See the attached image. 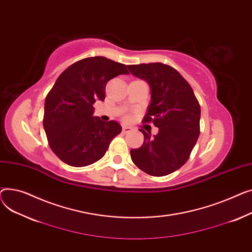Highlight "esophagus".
I'll return each instance as SVG.
<instances>
[{"label": "esophagus", "mask_w": 252, "mask_h": 252, "mask_svg": "<svg viewBox=\"0 0 252 252\" xmlns=\"http://www.w3.org/2000/svg\"><path fill=\"white\" fill-rule=\"evenodd\" d=\"M122 131H123V133H129V132H131L132 131V128H130V127H127V126H123V128H122Z\"/></svg>", "instance_id": "1"}]
</instances>
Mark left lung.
<instances>
[{"label": "left lung", "mask_w": 252, "mask_h": 252, "mask_svg": "<svg viewBox=\"0 0 252 252\" xmlns=\"http://www.w3.org/2000/svg\"><path fill=\"white\" fill-rule=\"evenodd\" d=\"M151 88V103L143 122L158 128L144 135L139 149L130 151L135 166L152 176H166L180 169L199 136L200 106L189 83L173 67L162 63L127 66Z\"/></svg>", "instance_id": "left-lung-1"}]
</instances>
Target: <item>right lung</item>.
Segmentation results:
<instances>
[{"label":"right lung","mask_w":252,"mask_h":252,"mask_svg":"<svg viewBox=\"0 0 252 252\" xmlns=\"http://www.w3.org/2000/svg\"><path fill=\"white\" fill-rule=\"evenodd\" d=\"M121 74H129L124 64L91 57L72 64L58 77L44 101L43 128L52 151L65 164H94L121 133L118 122H102L94 116V103L105 100L108 81Z\"/></svg>","instance_id":"add662e5"}]
</instances>
